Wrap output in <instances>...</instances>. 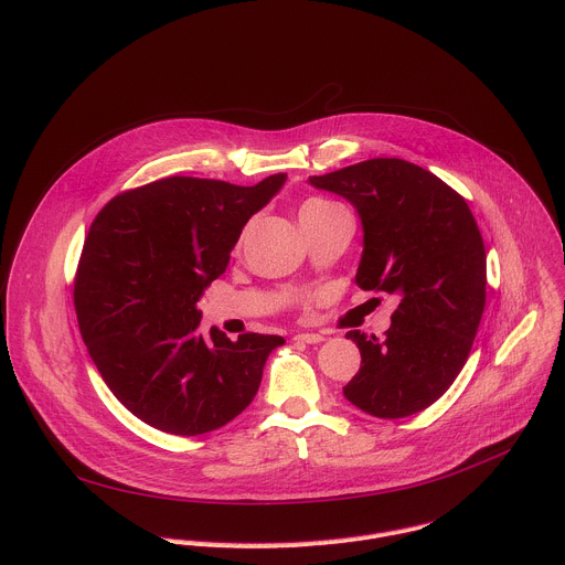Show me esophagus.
Instances as JSON below:
<instances>
[{
  "label": "esophagus",
  "mask_w": 565,
  "mask_h": 565,
  "mask_svg": "<svg viewBox=\"0 0 565 565\" xmlns=\"http://www.w3.org/2000/svg\"><path fill=\"white\" fill-rule=\"evenodd\" d=\"M292 340L295 342H303V344H319V342H324V335H319V333H297Z\"/></svg>",
  "instance_id": "obj_1"
}]
</instances>
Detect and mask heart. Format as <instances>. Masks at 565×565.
<instances>
[{
	"label": "heart",
	"mask_w": 565,
	"mask_h": 565,
	"mask_svg": "<svg viewBox=\"0 0 565 565\" xmlns=\"http://www.w3.org/2000/svg\"><path fill=\"white\" fill-rule=\"evenodd\" d=\"M338 203L335 201H329V199H308L301 210H299V216L303 214H315V212H321V210H329V207H335Z\"/></svg>",
	"instance_id": "b5f03b06"
}]
</instances>
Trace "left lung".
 I'll use <instances>...</instances> for the list:
<instances>
[{"mask_svg": "<svg viewBox=\"0 0 565 565\" xmlns=\"http://www.w3.org/2000/svg\"><path fill=\"white\" fill-rule=\"evenodd\" d=\"M310 183L349 199L362 218L358 286L397 299L382 340L347 333L362 364L344 395L375 418L414 416L451 386L486 310L488 264L476 218L454 188L402 158L362 160Z\"/></svg>", "mask_w": 565, "mask_h": 565, "instance_id": "left-lung-1", "label": "left lung"}]
</instances>
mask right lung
Wrapping results in <instances>:
<instances>
[{
  "instance_id": "1",
  "label": "right lung",
  "mask_w": 565,
  "mask_h": 565,
  "mask_svg": "<svg viewBox=\"0 0 565 565\" xmlns=\"http://www.w3.org/2000/svg\"><path fill=\"white\" fill-rule=\"evenodd\" d=\"M284 181L168 177L114 196L94 218L73 281L79 335L114 395L149 427L201 436L257 395L284 338L203 335L196 301Z\"/></svg>"
}]
</instances>
